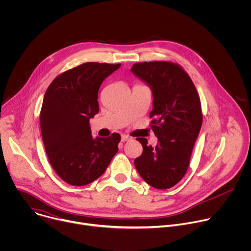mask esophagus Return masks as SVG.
Wrapping results in <instances>:
<instances>
[{"mask_svg":"<svg viewBox=\"0 0 251 251\" xmlns=\"http://www.w3.org/2000/svg\"><path fill=\"white\" fill-rule=\"evenodd\" d=\"M131 140V137L128 136V135H122L121 136V141L122 142H126V141H130Z\"/></svg>","mask_w":251,"mask_h":251,"instance_id":"obj_1","label":"esophagus"}]
</instances>
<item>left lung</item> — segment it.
Here are the masks:
<instances>
[{
    "label": "left lung",
    "instance_id": "1",
    "mask_svg": "<svg viewBox=\"0 0 251 251\" xmlns=\"http://www.w3.org/2000/svg\"><path fill=\"white\" fill-rule=\"evenodd\" d=\"M132 74L152 90V129L158 138L155 147L146 138H137L143 153L135 167L148 185L165 190L182 180L190 165L202 114L197 89L186 71L168 61L135 63Z\"/></svg>",
    "mask_w": 251,
    "mask_h": 251
}]
</instances>
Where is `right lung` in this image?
<instances>
[{"mask_svg":"<svg viewBox=\"0 0 251 251\" xmlns=\"http://www.w3.org/2000/svg\"><path fill=\"white\" fill-rule=\"evenodd\" d=\"M121 64L86 62L59 75L46 91L41 130L46 152L55 173L71 186L98 178L118 152L120 135H91L90 118L99 112L98 90Z\"/></svg>","mask_w":251,"mask_h":251,"instance_id":"add662e5","label":"right lung"}]
</instances>
